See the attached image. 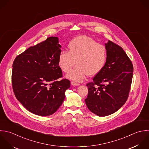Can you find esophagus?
<instances>
[{
	"label": "esophagus",
	"instance_id": "esophagus-1",
	"mask_svg": "<svg viewBox=\"0 0 149 149\" xmlns=\"http://www.w3.org/2000/svg\"><path fill=\"white\" fill-rule=\"evenodd\" d=\"M71 85H72L74 86H78V85H79V84H78L77 82H74V81H71Z\"/></svg>",
	"mask_w": 149,
	"mask_h": 149
}]
</instances>
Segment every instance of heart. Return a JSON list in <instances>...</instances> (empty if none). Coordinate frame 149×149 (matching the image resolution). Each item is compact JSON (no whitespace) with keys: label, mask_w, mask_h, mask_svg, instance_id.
Returning a JSON list of instances; mask_svg holds the SVG:
<instances>
[{"label":"heart","mask_w":149,"mask_h":149,"mask_svg":"<svg viewBox=\"0 0 149 149\" xmlns=\"http://www.w3.org/2000/svg\"><path fill=\"white\" fill-rule=\"evenodd\" d=\"M68 51L62 50L58 54V64L61 70L67 73L75 65L67 77L75 81H82L88 75L93 77L100 73L107 60L106 47L92 38L85 35L72 39L68 45Z\"/></svg>","instance_id":"b5f03b06"}]
</instances>
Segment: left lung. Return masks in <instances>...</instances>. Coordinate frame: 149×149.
Listing matches in <instances>:
<instances>
[{
  "mask_svg": "<svg viewBox=\"0 0 149 149\" xmlns=\"http://www.w3.org/2000/svg\"><path fill=\"white\" fill-rule=\"evenodd\" d=\"M107 60L102 71L86 84L85 99L89 110L99 117L118 111L128 99L132 81V63L123 49L109 40L105 44Z\"/></svg>",
  "mask_w": 149,
  "mask_h": 149,
  "instance_id": "obj_1",
  "label": "left lung"
}]
</instances>
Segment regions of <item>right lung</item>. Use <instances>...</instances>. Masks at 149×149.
Wrapping results in <instances>:
<instances>
[{
  "label": "right lung",
  "instance_id": "add662e5",
  "mask_svg": "<svg viewBox=\"0 0 149 149\" xmlns=\"http://www.w3.org/2000/svg\"><path fill=\"white\" fill-rule=\"evenodd\" d=\"M57 37L47 38L17 56L13 64L11 82L17 99L29 112L47 116L54 113L70 87L58 64L61 52Z\"/></svg>",
  "mask_w": 149,
  "mask_h": 149
}]
</instances>
